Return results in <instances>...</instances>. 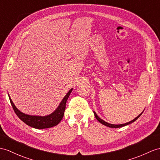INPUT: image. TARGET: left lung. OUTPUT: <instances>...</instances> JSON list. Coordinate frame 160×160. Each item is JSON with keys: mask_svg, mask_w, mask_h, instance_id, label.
Returning a JSON list of instances; mask_svg holds the SVG:
<instances>
[{"mask_svg": "<svg viewBox=\"0 0 160 160\" xmlns=\"http://www.w3.org/2000/svg\"><path fill=\"white\" fill-rule=\"evenodd\" d=\"M142 112H143V111L141 112V114H140L138 116H137L136 117V118H135V119H134L133 120H132V121H130V122H128V123H123V124H119V125H115V124H111V123H107V122H104V120H102V119H100L99 117L97 115V114L96 113V112L93 111V114H94V115H95V117H96V119L98 121V122L100 123H102V124H103V125H104V126H107V127H109V128H122V127H123V126H127V125H128V124H130V123H133L134 122H135V121L140 116H141L142 114Z\"/></svg>", "mask_w": 160, "mask_h": 160, "instance_id": "left-lung-1", "label": "left lung"}]
</instances>
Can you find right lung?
<instances>
[{
	"label": "right lung",
	"mask_w": 160,
	"mask_h": 160,
	"mask_svg": "<svg viewBox=\"0 0 160 160\" xmlns=\"http://www.w3.org/2000/svg\"><path fill=\"white\" fill-rule=\"evenodd\" d=\"M72 88L68 91L67 95L64 97V98L61 101L56 110L54 111L52 113L46 116H37L25 114L18 109L13 104V101L11 100L9 96V98L15 114L18 115V118L23 122H24L30 127L36 128V129H44V128H49L56 126L61 122L64 114L66 103H67V101L71 93L72 92Z\"/></svg>",
	"instance_id": "1"
}]
</instances>
